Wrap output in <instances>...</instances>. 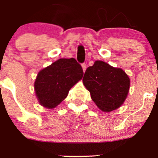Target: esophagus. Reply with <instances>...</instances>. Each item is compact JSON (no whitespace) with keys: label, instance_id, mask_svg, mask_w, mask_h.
Returning <instances> with one entry per match:
<instances>
[{"label":"esophagus","instance_id":"esophagus-1","mask_svg":"<svg viewBox=\"0 0 158 158\" xmlns=\"http://www.w3.org/2000/svg\"><path fill=\"white\" fill-rule=\"evenodd\" d=\"M81 68H82V70H83V72H85V70H86V68H87V65H86V64H81Z\"/></svg>","mask_w":158,"mask_h":158}]
</instances>
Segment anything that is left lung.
I'll list each match as a JSON object with an SVG mask.
<instances>
[{
	"instance_id": "1",
	"label": "left lung",
	"mask_w": 158,
	"mask_h": 158,
	"mask_svg": "<svg viewBox=\"0 0 158 158\" xmlns=\"http://www.w3.org/2000/svg\"><path fill=\"white\" fill-rule=\"evenodd\" d=\"M82 81L92 100L104 112L119 108L129 91L130 79L124 70L102 61L87 68Z\"/></svg>"
}]
</instances>
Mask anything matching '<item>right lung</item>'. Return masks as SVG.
Here are the masks:
<instances>
[{"label":"right lung","mask_w":158,"mask_h":158,"mask_svg":"<svg viewBox=\"0 0 158 158\" xmlns=\"http://www.w3.org/2000/svg\"><path fill=\"white\" fill-rule=\"evenodd\" d=\"M83 74L81 65L73 58L60 59L40 70L34 83L40 105L50 109L59 106Z\"/></svg>","instance_id":"add662e5"}]
</instances>
